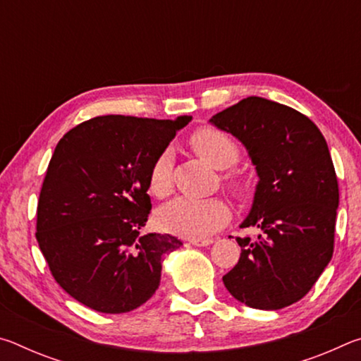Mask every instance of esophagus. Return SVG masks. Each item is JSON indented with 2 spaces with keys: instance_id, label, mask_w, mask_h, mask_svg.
<instances>
[{
  "instance_id": "esophagus-1",
  "label": "esophagus",
  "mask_w": 361,
  "mask_h": 361,
  "mask_svg": "<svg viewBox=\"0 0 361 361\" xmlns=\"http://www.w3.org/2000/svg\"><path fill=\"white\" fill-rule=\"evenodd\" d=\"M189 243H192L195 247H207L210 245V243H213V239H191Z\"/></svg>"
}]
</instances>
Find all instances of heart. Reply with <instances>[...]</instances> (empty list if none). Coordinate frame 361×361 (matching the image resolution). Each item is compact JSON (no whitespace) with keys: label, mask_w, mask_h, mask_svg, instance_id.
Segmentation results:
<instances>
[{"label":"heart","mask_w":361,"mask_h":361,"mask_svg":"<svg viewBox=\"0 0 361 361\" xmlns=\"http://www.w3.org/2000/svg\"><path fill=\"white\" fill-rule=\"evenodd\" d=\"M189 145L195 154L210 166L226 170L235 166L240 157L239 146L228 133L205 126L189 137ZM223 180L232 192L242 194L245 183L239 173L226 170ZM148 191L156 199H166L172 192V169L169 152L159 154L148 172ZM229 205L223 199H176L157 213V223L164 231L172 234L204 239L228 221Z\"/></svg>","instance_id":"obj_1"}]
</instances>
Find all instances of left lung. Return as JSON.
Masks as SVG:
<instances>
[{
    "label": "left lung",
    "instance_id": "1",
    "mask_svg": "<svg viewBox=\"0 0 361 361\" xmlns=\"http://www.w3.org/2000/svg\"><path fill=\"white\" fill-rule=\"evenodd\" d=\"M210 122L247 146L259 175L242 228L256 226L261 234L237 237L242 253L224 286L250 307L283 309L307 295L334 252L339 186L326 140L305 114L261 97Z\"/></svg>",
    "mask_w": 361,
    "mask_h": 361
}]
</instances>
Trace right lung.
Masks as SVG:
<instances>
[{
	"instance_id": "right-lung-1",
	"label": "right lung",
	"mask_w": 361,
	"mask_h": 361,
	"mask_svg": "<svg viewBox=\"0 0 361 361\" xmlns=\"http://www.w3.org/2000/svg\"><path fill=\"white\" fill-rule=\"evenodd\" d=\"M192 116L176 121L97 116L60 138L36 209V240L52 277L87 307L122 314L161 282L170 234L140 235L148 221V172Z\"/></svg>"
}]
</instances>
